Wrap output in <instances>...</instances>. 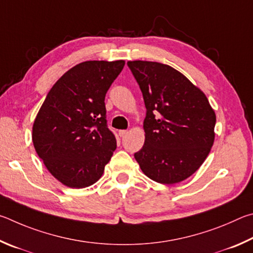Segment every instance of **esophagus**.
I'll return each mask as SVG.
<instances>
[{"label":"esophagus","instance_id":"1","mask_svg":"<svg viewBox=\"0 0 253 253\" xmlns=\"http://www.w3.org/2000/svg\"><path fill=\"white\" fill-rule=\"evenodd\" d=\"M126 134H127V131L126 130H120L119 131V135L121 136V138H123V136L126 135Z\"/></svg>","mask_w":253,"mask_h":253}]
</instances>
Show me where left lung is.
Returning a JSON list of instances; mask_svg holds the SVG:
<instances>
[{
    "label": "left lung",
    "instance_id": "left-lung-1",
    "mask_svg": "<svg viewBox=\"0 0 253 253\" xmlns=\"http://www.w3.org/2000/svg\"><path fill=\"white\" fill-rule=\"evenodd\" d=\"M147 114L144 145L134 153L143 173L163 184L192 175L214 141L215 114L201 90L170 65L129 61Z\"/></svg>",
    "mask_w": 253,
    "mask_h": 253
}]
</instances>
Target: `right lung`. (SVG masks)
<instances>
[{
  "label": "right lung",
  "instance_id": "add662e5",
  "mask_svg": "<svg viewBox=\"0 0 253 253\" xmlns=\"http://www.w3.org/2000/svg\"><path fill=\"white\" fill-rule=\"evenodd\" d=\"M124 61H86L57 80L33 124L38 156L70 188H85L103 174L117 140L106 121L105 94Z\"/></svg>",
  "mask_w": 253,
  "mask_h": 253
}]
</instances>
